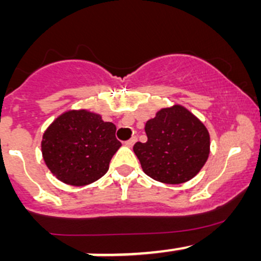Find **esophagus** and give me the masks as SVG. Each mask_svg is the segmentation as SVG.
<instances>
[{"mask_svg": "<svg viewBox=\"0 0 261 261\" xmlns=\"http://www.w3.org/2000/svg\"><path fill=\"white\" fill-rule=\"evenodd\" d=\"M135 143H136V138H131L130 140L125 141V143H123V144H125V146H128V147H131V146H133L134 144H135Z\"/></svg>", "mask_w": 261, "mask_h": 261, "instance_id": "34e87169", "label": "esophagus"}]
</instances>
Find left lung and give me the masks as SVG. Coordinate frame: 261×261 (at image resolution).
I'll return each instance as SVG.
<instances>
[{
    "instance_id": "1",
    "label": "left lung",
    "mask_w": 261,
    "mask_h": 261,
    "mask_svg": "<svg viewBox=\"0 0 261 261\" xmlns=\"http://www.w3.org/2000/svg\"><path fill=\"white\" fill-rule=\"evenodd\" d=\"M146 143H136L134 152L144 173L167 184L196 177L210 155L206 126L180 105L162 109L145 125Z\"/></svg>"
}]
</instances>
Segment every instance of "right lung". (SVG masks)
Instances as JSON below:
<instances>
[{
  "instance_id": "1",
  "label": "right lung",
  "mask_w": 261,
  "mask_h": 261,
  "mask_svg": "<svg viewBox=\"0 0 261 261\" xmlns=\"http://www.w3.org/2000/svg\"><path fill=\"white\" fill-rule=\"evenodd\" d=\"M116 126L87 110H69L58 116L41 141L44 162L57 179L82 187L107 173L112 156L120 149Z\"/></svg>"
}]
</instances>
